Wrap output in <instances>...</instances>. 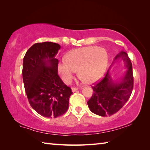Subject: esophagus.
<instances>
[{
	"label": "esophagus",
	"instance_id": "obj_1",
	"mask_svg": "<svg viewBox=\"0 0 150 150\" xmlns=\"http://www.w3.org/2000/svg\"><path fill=\"white\" fill-rule=\"evenodd\" d=\"M77 90H78L77 88H71V90H72L73 92H75V91H77Z\"/></svg>",
	"mask_w": 150,
	"mask_h": 150
}]
</instances>
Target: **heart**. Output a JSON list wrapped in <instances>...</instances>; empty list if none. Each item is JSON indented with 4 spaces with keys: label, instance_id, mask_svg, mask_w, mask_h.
<instances>
[{
    "label": "heart",
    "instance_id": "b5f03b06",
    "mask_svg": "<svg viewBox=\"0 0 150 150\" xmlns=\"http://www.w3.org/2000/svg\"><path fill=\"white\" fill-rule=\"evenodd\" d=\"M108 62L106 50L98 46H88L71 50L59 62L58 70L63 81L69 83L79 70V76L87 83L98 81L103 77Z\"/></svg>",
    "mask_w": 150,
    "mask_h": 150
}]
</instances>
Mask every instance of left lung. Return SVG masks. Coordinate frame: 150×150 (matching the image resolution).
Instances as JSON below:
<instances>
[{
	"label": "left lung",
	"instance_id": "obj_1",
	"mask_svg": "<svg viewBox=\"0 0 150 150\" xmlns=\"http://www.w3.org/2000/svg\"><path fill=\"white\" fill-rule=\"evenodd\" d=\"M119 59L124 61L127 71L119 81H113L109 71L115 60ZM133 88L132 64L128 54L122 51L115 57L105 77L92 86L94 93L87 103L89 109L99 116H111L120 110L128 100Z\"/></svg>",
	"mask_w": 150,
	"mask_h": 150
}]
</instances>
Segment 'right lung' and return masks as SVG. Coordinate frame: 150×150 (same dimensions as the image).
Here are the masks:
<instances>
[{"mask_svg":"<svg viewBox=\"0 0 150 150\" xmlns=\"http://www.w3.org/2000/svg\"><path fill=\"white\" fill-rule=\"evenodd\" d=\"M59 44L44 42L33 44L23 59L22 79L28 101L34 110L47 118L66 112L71 89L58 75L55 56Z\"/></svg>","mask_w":150,"mask_h":150,"instance_id":"right-lung-1","label":"right lung"}]
</instances>
